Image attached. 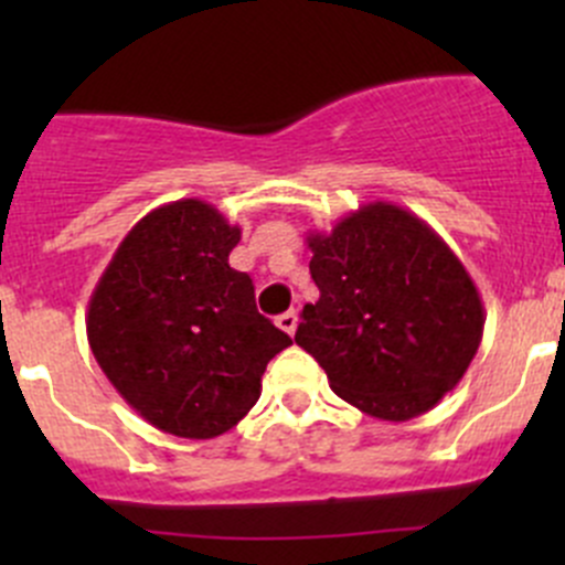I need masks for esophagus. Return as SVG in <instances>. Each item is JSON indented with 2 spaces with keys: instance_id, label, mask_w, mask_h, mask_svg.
Returning a JSON list of instances; mask_svg holds the SVG:
<instances>
[{
  "instance_id": "34e87169",
  "label": "esophagus",
  "mask_w": 565,
  "mask_h": 565,
  "mask_svg": "<svg viewBox=\"0 0 565 565\" xmlns=\"http://www.w3.org/2000/svg\"><path fill=\"white\" fill-rule=\"evenodd\" d=\"M276 324L284 333L295 335V330H298V311H284V315L276 317Z\"/></svg>"
}]
</instances>
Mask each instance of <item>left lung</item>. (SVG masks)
<instances>
[{"mask_svg": "<svg viewBox=\"0 0 565 565\" xmlns=\"http://www.w3.org/2000/svg\"><path fill=\"white\" fill-rule=\"evenodd\" d=\"M306 243L319 300L295 344L361 413L393 424L429 413L465 377L487 319L459 256L393 202L361 204Z\"/></svg>", "mask_w": 565, "mask_h": 565, "instance_id": "obj_1", "label": "left lung"}]
</instances>
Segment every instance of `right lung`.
<instances>
[{"instance_id": "add662e5", "label": "right lung", "mask_w": 565, "mask_h": 565, "mask_svg": "<svg viewBox=\"0 0 565 565\" xmlns=\"http://www.w3.org/2000/svg\"><path fill=\"white\" fill-rule=\"evenodd\" d=\"M241 243L218 207L180 199L122 237L93 289L87 341L119 396L156 429L210 440L241 424L270 358L292 344L230 267Z\"/></svg>"}]
</instances>
